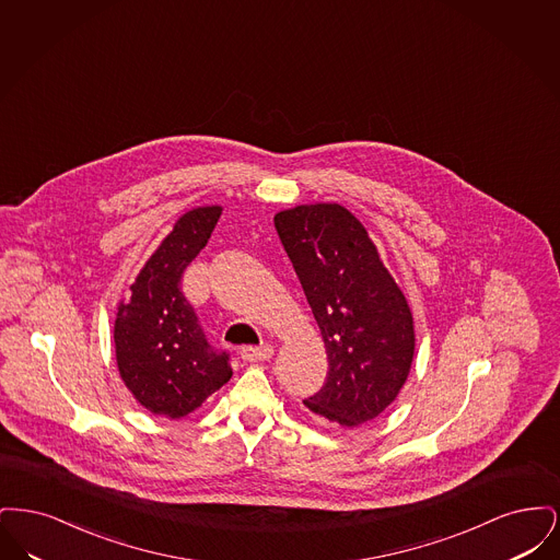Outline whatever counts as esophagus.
Returning a JSON list of instances; mask_svg holds the SVG:
<instances>
[{
  "mask_svg": "<svg viewBox=\"0 0 560 560\" xmlns=\"http://www.w3.org/2000/svg\"><path fill=\"white\" fill-rule=\"evenodd\" d=\"M275 354V348L270 345L265 347H245L241 348V359L247 363H260V361H268Z\"/></svg>",
  "mask_w": 560,
  "mask_h": 560,
  "instance_id": "1",
  "label": "esophagus"
}]
</instances>
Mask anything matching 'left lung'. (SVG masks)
<instances>
[{
  "label": "left lung",
  "instance_id": "obj_1",
  "mask_svg": "<svg viewBox=\"0 0 560 560\" xmlns=\"http://www.w3.org/2000/svg\"><path fill=\"white\" fill-rule=\"evenodd\" d=\"M275 229L319 325L329 372L304 405L338 427L377 418L413 363L416 331L407 298L384 267L368 229L340 203L275 213Z\"/></svg>",
  "mask_w": 560,
  "mask_h": 560
}]
</instances>
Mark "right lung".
I'll return each mask as SVG.
<instances>
[{
  "label": "right lung",
  "mask_w": 560,
  "mask_h": 560,
  "mask_svg": "<svg viewBox=\"0 0 560 560\" xmlns=\"http://www.w3.org/2000/svg\"><path fill=\"white\" fill-rule=\"evenodd\" d=\"M220 213V206L183 213L117 306V370L133 399L153 416L185 418L233 375L229 354L208 345L180 292L183 272L206 247Z\"/></svg>",
  "instance_id": "right-lung-1"
}]
</instances>
